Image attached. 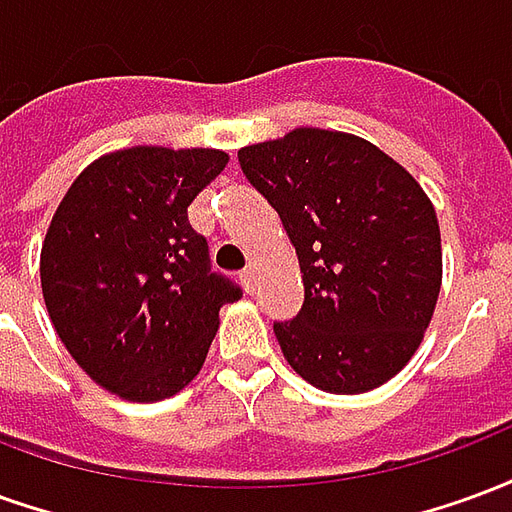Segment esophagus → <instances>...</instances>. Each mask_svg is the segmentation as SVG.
Instances as JSON below:
<instances>
[{
  "instance_id": "obj_1",
  "label": "esophagus",
  "mask_w": 512,
  "mask_h": 512,
  "mask_svg": "<svg viewBox=\"0 0 512 512\" xmlns=\"http://www.w3.org/2000/svg\"><path fill=\"white\" fill-rule=\"evenodd\" d=\"M255 279H257L255 268H246L244 274H241V285H244V290L249 293V296L255 293Z\"/></svg>"
}]
</instances>
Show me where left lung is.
<instances>
[{
    "instance_id": "left-lung-1",
    "label": "left lung",
    "mask_w": 512,
    "mask_h": 512,
    "mask_svg": "<svg viewBox=\"0 0 512 512\" xmlns=\"http://www.w3.org/2000/svg\"><path fill=\"white\" fill-rule=\"evenodd\" d=\"M296 249L304 307L274 323L288 365L362 395L417 354L441 290V233L417 178L362 136L301 126L238 150Z\"/></svg>"
}]
</instances>
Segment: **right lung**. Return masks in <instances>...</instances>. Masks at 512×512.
Returning <instances> with one entry per match:
<instances>
[{
  "label": "right lung",
  "instance_id": "obj_1",
  "mask_svg": "<svg viewBox=\"0 0 512 512\" xmlns=\"http://www.w3.org/2000/svg\"><path fill=\"white\" fill-rule=\"evenodd\" d=\"M230 156L213 147L134 145L76 175L40 246L54 332L95 384L131 403L197 378L219 310L241 296L208 271L189 208Z\"/></svg>",
  "mask_w": 512,
  "mask_h": 512
}]
</instances>
